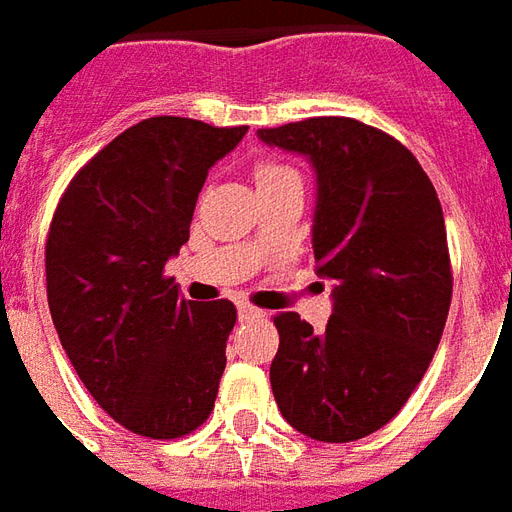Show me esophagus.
Instances as JSON below:
<instances>
[{
	"label": "esophagus",
	"mask_w": 512,
	"mask_h": 512,
	"mask_svg": "<svg viewBox=\"0 0 512 512\" xmlns=\"http://www.w3.org/2000/svg\"><path fill=\"white\" fill-rule=\"evenodd\" d=\"M237 313H240L242 322H253V319H261V316H264V311L253 308L251 302H240V305H237Z\"/></svg>",
	"instance_id": "esophagus-1"
}]
</instances>
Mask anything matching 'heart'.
I'll use <instances>...</instances> for the list:
<instances>
[{"label":"heart","instance_id":"b5f03b06","mask_svg":"<svg viewBox=\"0 0 512 512\" xmlns=\"http://www.w3.org/2000/svg\"><path fill=\"white\" fill-rule=\"evenodd\" d=\"M297 174L289 166H281V163H261L259 169H256V185H264V182H272V179H281V177H292Z\"/></svg>","mask_w":512,"mask_h":512}]
</instances>
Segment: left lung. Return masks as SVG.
<instances>
[{
	"label": "left lung",
	"mask_w": 512,
	"mask_h": 512,
	"mask_svg": "<svg viewBox=\"0 0 512 512\" xmlns=\"http://www.w3.org/2000/svg\"><path fill=\"white\" fill-rule=\"evenodd\" d=\"M256 136L311 163L316 275L335 283L324 333L297 313L275 316V404L316 442L363 439L401 412L445 330L453 275L442 204L412 152L357 119L313 117Z\"/></svg>",
	"instance_id": "1"
}]
</instances>
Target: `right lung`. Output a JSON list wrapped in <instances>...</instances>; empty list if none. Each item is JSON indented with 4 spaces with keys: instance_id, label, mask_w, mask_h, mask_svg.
<instances>
[{
    "instance_id": "right-lung-1",
    "label": "right lung",
    "mask_w": 512,
    "mask_h": 512,
    "mask_svg": "<svg viewBox=\"0 0 512 512\" xmlns=\"http://www.w3.org/2000/svg\"><path fill=\"white\" fill-rule=\"evenodd\" d=\"M248 128L152 117L78 171L46 242L62 349L119 425L177 439L210 417L237 308L179 297L163 275L190 237L204 179Z\"/></svg>"
}]
</instances>
